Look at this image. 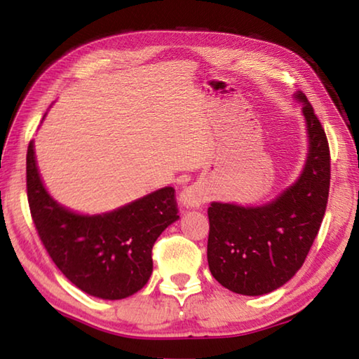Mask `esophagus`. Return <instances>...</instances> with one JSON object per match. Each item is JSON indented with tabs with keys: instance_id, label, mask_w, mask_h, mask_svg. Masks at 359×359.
Instances as JSON below:
<instances>
[{
	"instance_id": "1",
	"label": "esophagus",
	"mask_w": 359,
	"mask_h": 359,
	"mask_svg": "<svg viewBox=\"0 0 359 359\" xmlns=\"http://www.w3.org/2000/svg\"><path fill=\"white\" fill-rule=\"evenodd\" d=\"M179 204L184 205V208H199L204 203V193L201 191V188H198L196 185H188L184 187V190L179 193Z\"/></svg>"
}]
</instances>
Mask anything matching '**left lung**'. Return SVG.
Here are the masks:
<instances>
[{"instance_id":"left-lung-1","label":"left lung","mask_w":359,"mask_h":359,"mask_svg":"<svg viewBox=\"0 0 359 359\" xmlns=\"http://www.w3.org/2000/svg\"><path fill=\"white\" fill-rule=\"evenodd\" d=\"M307 156L294 184L259 205L210 203L208 261L210 274L224 288L261 296L283 287L301 269L317 238L330 194L331 161L325 130L307 101Z\"/></svg>"}]
</instances>
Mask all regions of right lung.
Instances as JSON below:
<instances>
[{"label":"right lung","instance_id":"1","mask_svg":"<svg viewBox=\"0 0 359 359\" xmlns=\"http://www.w3.org/2000/svg\"><path fill=\"white\" fill-rule=\"evenodd\" d=\"M27 191L36 229L53 263L79 290L100 299H125L144 288L154 271L151 247L179 220L172 187L102 214L66 208L41 179L34 141L27 151Z\"/></svg>","mask_w":359,"mask_h":359}]
</instances>
